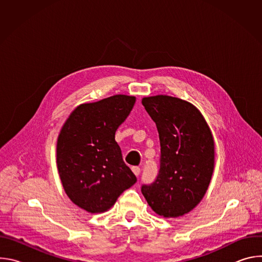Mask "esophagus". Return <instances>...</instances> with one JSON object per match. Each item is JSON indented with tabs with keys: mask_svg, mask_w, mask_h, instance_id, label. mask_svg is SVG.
Instances as JSON below:
<instances>
[{
	"mask_svg": "<svg viewBox=\"0 0 262 262\" xmlns=\"http://www.w3.org/2000/svg\"><path fill=\"white\" fill-rule=\"evenodd\" d=\"M132 171L134 172V174L136 176H138L140 174V172H141V169L138 166H134V167H132Z\"/></svg>",
	"mask_w": 262,
	"mask_h": 262,
	"instance_id": "34e87169",
	"label": "esophagus"
}]
</instances>
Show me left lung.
Segmentation results:
<instances>
[{"instance_id":"obj_1","label":"left lung","mask_w":262,"mask_h":262,"mask_svg":"<svg viewBox=\"0 0 262 262\" xmlns=\"http://www.w3.org/2000/svg\"><path fill=\"white\" fill-rule=\"evenodd\" d=\"M142 104L156 122L161 143L160 171L142 194L164 217L188 213L204 197L214 169V142L204 117L177 97H144Z\"/></svg>"}]
</instances>
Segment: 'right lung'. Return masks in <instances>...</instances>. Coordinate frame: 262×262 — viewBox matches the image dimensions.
<instances>
[{"instance_id":"add662e5","label":"right lung","mask_w":262,"mask_h":262,"mask_svg":"<svg viewBox=\"0 0 262 262\" xmlns=\"http://www.w3.org/2000/svg\"><path fill=\"white\" fill-rule=\"evenodd\" d=\"M135 102V96L118 94L80 104L61 128L57 167L63 189L88 212L106 211L137 181L115 141Z\"/></svg>"}]
</instances>
